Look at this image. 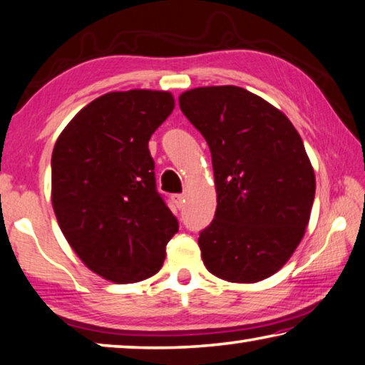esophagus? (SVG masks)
<instances>
[{
	"label": "esophagus",
	"mask_w": 365,
	"mask_h": 365,
	"mask_svg": "<svg viewBox=\"0 0 365 365\" xmlns=\"http://www.w3.org/2000/svg\"><path fill=\"white\" fill-rule=\"evenodd\" d=\"M171 200L175 202V205L178 207V209H181V207L184 205V202H186V197H184L182 194H173Z\"/></svg>",
	"instance_id": "esophagus-1"
}]
</instances>
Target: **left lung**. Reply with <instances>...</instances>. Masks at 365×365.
Listing matches in <instances>:
<instances>
[{"instance_id": "obj_1", "label": "left lung", "mask_w": 365, "mask_h": 365, "mask_svg": "<svg viewBox=\"0 0 365 365\" xmlns=\"http://www.w3.org/2000/svg\"><path fill=\"white\" fill-rule=\"evenodd\" d=\"M179 108L212 153L217 210L199 248L218 279L253 284L276 274L304 238L315 173L284 112L238 86L184 91Z\"/></svg>"}]
</instances>
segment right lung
Segmentation results:
<instances>
[{
	"label": "right lung",
	"instance_id": "1",
	"mask_svg": "<svg viewBox=\"0 0 365 365\" xmlns=\"http://www.w3.org/2000/svg\"><path fill=\"white\" fill-rule=\"evenodd\" d=\"M173 109L168 91H112L85 106L55 142V217L85 266L110 282L158 272L179 228L156 190L148 150Z\"/></svg>",
	"mask_w": 365,
	"mask_h": 365
}]
</instances>
